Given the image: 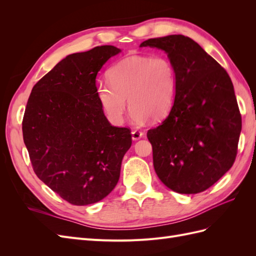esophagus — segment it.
Returning a JSON list of instances; mask_svg holds the SVG:
<instances>
[{
	"instance_id": "esophagus-1",
	"label": "esophagus",
	"mask_w": 256,
	"mask_h": 256,
	"mask_svg": "<svg viewBox=\"0 0 256 256\" xmlns=\"http://www.w3.org/2000/svg\"><path fill=\"white\" fill-rule=\"evenodd\" d=\"M131 134H132V140L136 141V140H140V138L144 136V134L142 132V131H138V130H134L131 132Z\"/></svg>"
}]
</instances>
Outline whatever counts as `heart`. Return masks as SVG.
I'll list each match as a JSON object with an SVG mask.
<instances>
[{
  "label": "heart",
  "mask_w": 256,
  "mask_h": 256,
  "mask_svg": "<svg viewBox=\"0 0 256 256\" xmlns=\"http://www.w3.org/2000/svg\"><path fill=\"white\" fill-rule=\"evenodd\" d=\"M106 76L109 82L98 83L96 95L104 113L114 125H120L125 118L126 98L131 120L136 124H143L148 118L160 120L172 110L177 76L168 58L128 56L113 65Z\"/></svg>",
  "instance_id": "obj_1"
}]
</instances>
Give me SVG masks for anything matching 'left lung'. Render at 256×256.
<instances>
[{
	"instance_id": "left-lung-1",
	"label": "left lung",
	"mask_w": 256,
	"mask_h": 256,
	"mask_svg": "<svg viewBox=\"0 0 256 256\" xmlns=\"http://www.w3.org/2000/svg\"><path fill=\"white\" fill-rule=\"evenodd\" d=\"M168 53L177 76L168 118L147 131L159 180L182 194L203 192L234 164L242 131L234 86L218 62L190 37L150 38L140 47Z\"/></svg>"
}]
</instances>
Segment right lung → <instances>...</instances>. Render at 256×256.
Instances as JSON below:
<instances>
[{
	"label": "right lung",
	"mask_w": 256,
	"mask_h": 256,
	"mask_svg": "<svg viewBox=\"0 0 256 256\" xmlns=\"http://www.w3.org/2000/svg\"><path fill=\"white\" fill-rule=\"evenodd\" d=\"M120 50L100 46L74 53L38 81L22 120L37 177L68 203L102 200L120 180L131 131L111 126L96 95V76Z\"/></svg>",
	"instance_id": "1"
}]
</instances>
